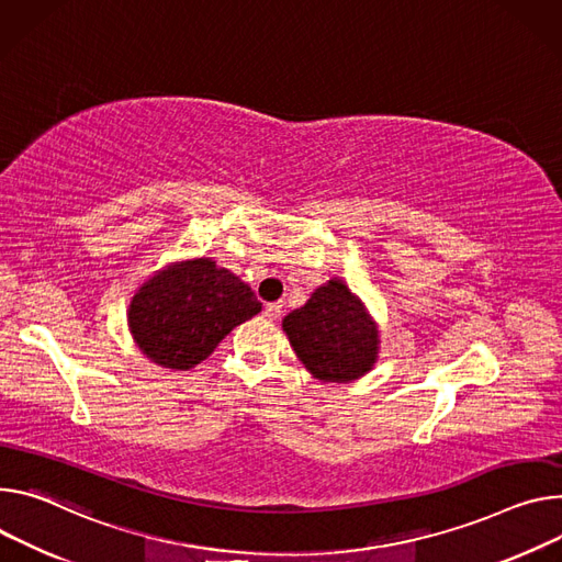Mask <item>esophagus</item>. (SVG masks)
I'll return each instance as SVG.
<instances>
[{
  "instance_id": "obj_1",
  "label": "esophagus",
  "mask_w": 562,
  "mask_h": 562,
  "mask_svg": "<svg viewBox=\"0 0 562 562\" xmlns=\"http://www.w3.org/2000/svg\"><path fill=\"white\" fill-rule=\"evenodd\" d=\"M282 316V304L280 302H269L265 307V318L269 321H278Z\"/></svg>"
}]
</instances>
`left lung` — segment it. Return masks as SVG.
Masks as SVG:
<instances>
[{
	"instance_id": "1",
	"label": "left lung",
	"mask_w": 562,
	"mask_h": 562,
	"mask_svg": "<svg viewBox=\"0 0 562 562\" xmlns=\"http://www.w3.org/2000/svg\"><path fill=\"white\" fill-rule=\"evenodd\" d=\"M282 327L297 359L321 381H353L372 370L379 336L361 300L340 280L316 289Z\"/></svg>"
}]
</instances>
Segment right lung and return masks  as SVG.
Masks as SVG:
<instances>
[{
    "mask_svg": "<svg viewBox=\"0 0 562 562\" xmlns=\"http://www.w3.org/2000/svg\"><path fill=\"white\" fill-rule=\"evenodd\" d=\"M260 310L262 302L239 278L201 258L147 280L127 316L147 359L170 370H190Z\"/></svg>",
    "mask_w": 562,
    "mask_h": 562,
    "instance_id": "right-lung-1",
    "label": "right lung"
}]
</instances>
